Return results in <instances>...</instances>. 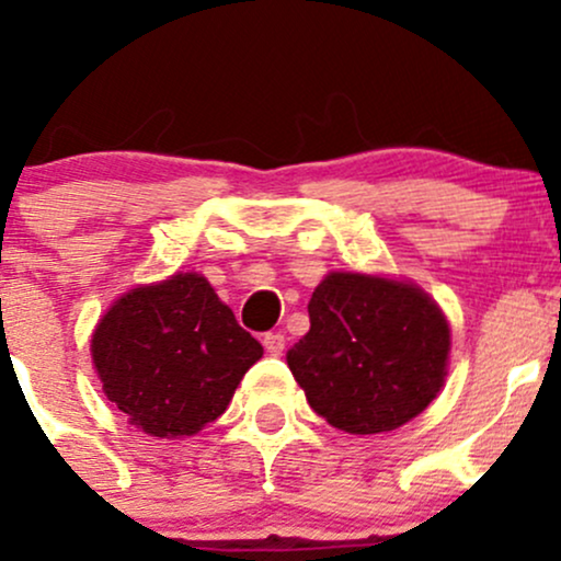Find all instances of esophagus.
Returning a JSON list of instances; mask_svg holds the SVG:
<instances>
[{"mask_svg": "<svg viewBox=\"0 0 561 561\" xmlns=\"http://www.w3.org/2000/svg\"><path fill=\"white\" fill-rule=\"evenodd\" d=\"M263 347H266L268 356H282V351H285V334L282 332L263 334Z\"/></svg>", "mask_w": 561, "mask_h": 561, "instance_id": "1", "label": "esophagus"}]
</instances>
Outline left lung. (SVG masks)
<instances>
[{"mask_svg":"<svg viewBox=\"0 0 561 561\" xmlns=\"http://www.w3.org/2000/svg\"><path fill=\"white\" fill-rule=\"evenodd\" d=\"M311 330L287 351L308 403L353 435L390 433L443 388L450 330L411 282L332 272L308 302Z\"/></svg>","mask_w":561,"mask_h":561,"instance_id":"1","label":"left lung"}]
</instances>
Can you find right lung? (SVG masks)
Instances as JSON below:
<instances>
[{"mask_svg": "<svg viewBox=\"0 0 561 561\" xmlns=\"http://www.w3.org/2000/svg\"><path fill=\"white\" fill-rule=\"evenodd\" d=\"M263 347L199 274H173L113 302L92 334L111 401L152 437L195 435L227 411Z\"/></svg>", "mask_w": 561, "mask_h": 561, "instance_id": "right-lung-1", "label": "right lung"}]
</instances>
